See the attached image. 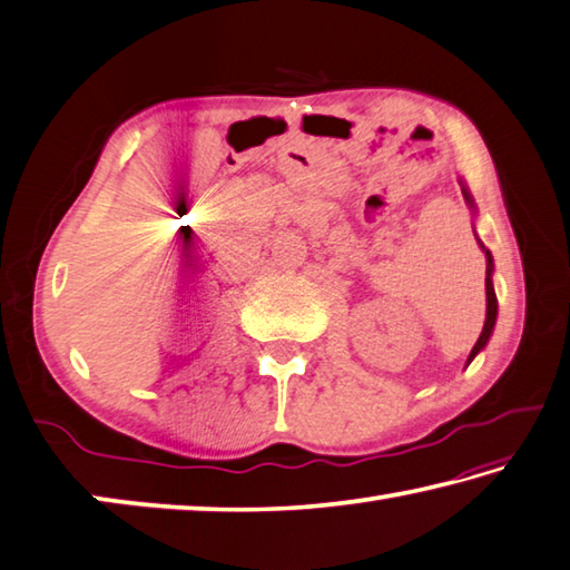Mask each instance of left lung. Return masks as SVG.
I'll return each instance as SVG.
<instances>
[{"label":"left lung","mask_w":570,"mask_h":570,"mask_svg":"<svg viewBox=\"0 0 570 570\" xmlns=\"http://www.w3.org/2000/svg\"><path fill=\"white\" fill-rule=\"evenodd\" d=\"M462 194H464V199H468L470 207L474 209V202H472L468 186H464V184H462ZM478 242H480V239H478ZM480 247H482V252H484V257H488V277H484V293H488V313H484V328H482V333H480L478 343H474V348H472V353H470L468 363H472V358L478 356V353H480L484 346H488V341H490V335H492V328H495V321H498V295H495V287H492V269H495V259H492L490 249H484L482 242H480Z\"/></svg>","instance_id":"obj_1"}]
</instances>
